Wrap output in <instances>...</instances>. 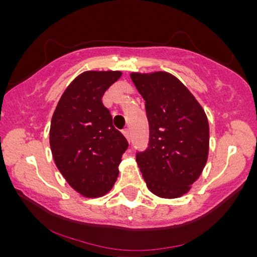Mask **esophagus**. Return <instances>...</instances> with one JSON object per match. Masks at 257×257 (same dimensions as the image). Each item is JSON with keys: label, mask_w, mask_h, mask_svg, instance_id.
<instances>
[{"label": "esophagus", "mask_w": 257, "mask_h": 257, "mask_svg": "<svg viewBox=\"0 0 257 257\" xmlns=\"http://www.w3.org/2000/svg\"><path fill=\"white\" fill-rule=\"evenodd\" d=\"M122 133H123V134H124V137H125L126 139H128V140H131V134H129V129H128V128L123 129Z\"/></svg>", "instance_id": "esophagus-1"}]
</instances>
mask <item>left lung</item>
Returning <instances> with one entry per match:
<instances>
[{"mask_svg":"<svg viewBox=\"0 0 257 257\" xmlns=\"http://www.w3.org/2000/svg\"><path fill=\"white\" fill-rule=\"evenodd\" d=\"M145 100L150 139L137 162L147 187L162 198L190 190L205 167L209 124L202 106L178 78L167 72L132 73Z\"/></svg>","mask_w":257,"mask_h":257,"instance_id":"left-lung-1","label":"left lung"}]
</instances>
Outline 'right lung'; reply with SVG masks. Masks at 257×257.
Segmentation results:
<instances>
[{"label":"right lung","instance_id":"1","mask_svg":"<svg viewBox=\"0 0 257 257\" xmlns=\"http://www.w3.org/2000/svg\"><path fill=\"white\" fill-rule=\"evenodd\" d=\"M120 76L119 71L83 72L66 88L53 114V158L69 185L84 197H101L111 190L128 149L102 104L105 91Z\"/></svg>","mask_w":257,"mask_h":257}]
</instances>
